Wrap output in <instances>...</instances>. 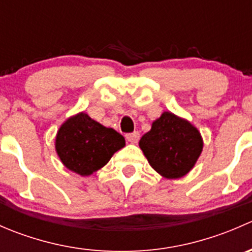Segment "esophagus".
<instances>
[{
	"label": "esophagus",
	"instance_id": "obj_1",
	"mask_svg": "<svg viewBox=\"0 0 252 252\" xmlns=\"http://www.w3.org/2000/svg\"><path fill=\"white\" fill-rule=\"evenodd\" d=\"M126 138L129 142H131V144H135V142H138L139 138H140V134H139L138 131H133V133L126 134Z\"/></svg>",
	"mask_w": 252,
	"mask_h": 252
}]
</instances>
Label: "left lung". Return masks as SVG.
<instances>
[{
  "mask_svg": "<svg viewBox=\"0 0 252 252\" xmlns=\"http://www.w3.org/2000/svg\"><path fill=\"white\" fill-rule=\"evenodd\" d=\"M139 146L150 166L167 179L189 173L204 147L200 131L187 119L163 112L142 135Z\"/></svg>",
  "mask_w": 252,
  "mask_h": 252,
  "instance_id": "left-lung-1",
  "label": "left lung"
}]
</instances>
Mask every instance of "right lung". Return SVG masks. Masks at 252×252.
I'll list each match as a JSON object with an SVG mask.
<instances>
[{"label": "right lung", "mask_w": 252, "mask_h": 252, "mask_svg": "<svg viewBox=\"0 0 252 252\" xmlns=\"http://www.w3.org/2000/svg\"><path fill=\"white\" fill-rule=\"evenodd\" d=\"M124 146L126 140L121 134L84 112L68 118L56 136V151L62 163L83 177L102 168Z\"/></svg>", "instance_id": "obj_1"}]
</instances>
